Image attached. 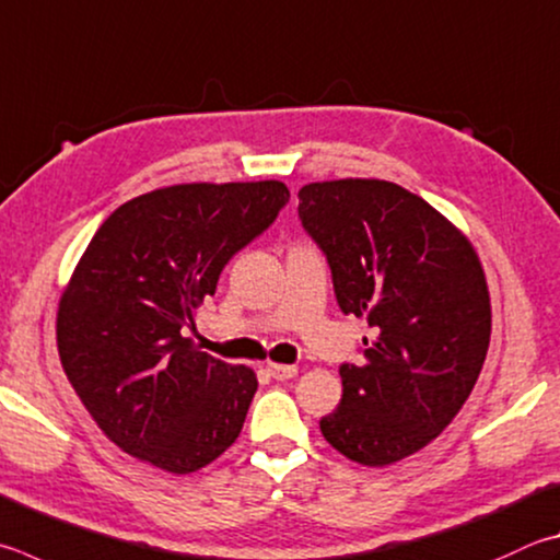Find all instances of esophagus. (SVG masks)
Wrapping results in <instances>:
<instances>
[{"instance_id": "esophagus-1", "label": "esophagus", "mask_w": 560, "mask_h": 560, "mask_svg": "<svg viewBox=\"0 0 560 560\" xmlns=\"http://www.w3.org/2000/svg\"><path fill=\"white\" fill-rule=\"evenodd\" d=\"M267 372H269V377H273L277 382H287V380H291V377H296V368H293V364H277V362H269L267 364Z\"/></svg>"}]
</instances>
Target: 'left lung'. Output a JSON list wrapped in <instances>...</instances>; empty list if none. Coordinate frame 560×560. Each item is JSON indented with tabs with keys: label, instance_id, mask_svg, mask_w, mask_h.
<instances>
[{
	"label": "left lung",
	"instance_id": "1",
	"mask_svg": "<svg viewBox=\"0 0 560 560\" xmlns=\"http://www.w3.org/2000/svg\"><path fill=\"white\" fill-rule=\"evenodd\" d=\"M299 218L325 254L340 311L368 318L362 364L342 362V399L320 433L382 467L421 451L463 409L490 348L480 259L439 210L389 180L299 190Z\"/></svg>",
	"mask_w": 560,
	"mask_h": 560
}]
</instances>
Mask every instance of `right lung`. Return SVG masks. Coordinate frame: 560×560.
I'll return each instance as SVG.
<instances>
[{
    "label": "right lung",
    "mask_w": 560,
    "mask_h": 560,
    "mask_svg": "<svg viewBox=\"0 0 560 560\" xmlns=\"http://www.w3.org/2000/svg\"><path fill=\"white\" fill-rule=\"evenodd\" d=\"M289 198L279 180L183 183L131 198L90 240L58 306V352L90 416L131 457L188 475L237 441L257 377L200 352L186 330Z\"/></svg>",
    "instance_id": "right-lung-1"
}]
</instances>
